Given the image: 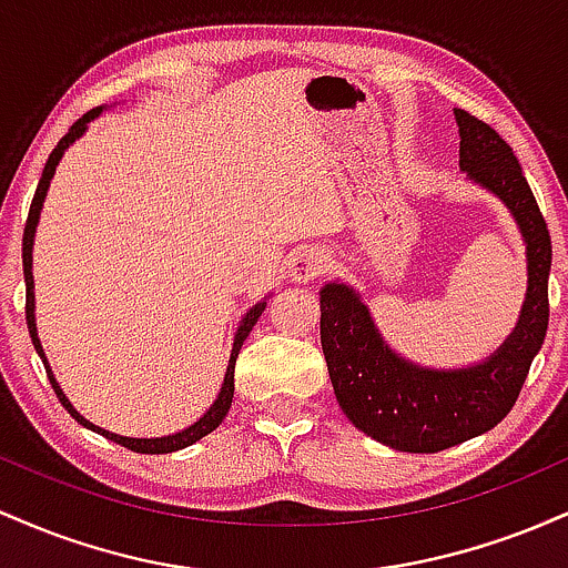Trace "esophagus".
I'll use <instances>...</instances> for the list:
<instances>
[{"mask_svg":"<svg viewBox=\"0 0 568 568\" xmlns=\"http://www.w3.org/2000/svg\"><path fill=\"white\" fill-rule=\"evenodd\" d=\"M331 270V256L323 247H302L291 256L288 272L296 283H312Z\"/></svg>","mask_w":568,"mask_h":568,"instance_id":"34e87169","label":"esophagus"}]
</instances>
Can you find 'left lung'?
I'll use <instances>...</instances> for the list:
<instances>
[{"label": "left lung", "mask_w": 568, "mask_h": 568, "mask_svg": "<svg viewBox=\"0 0 568 568\" xmlns=\"http://www.w3.org/2000/svg\"><path fill=\"white\" fill-rule=\"evenodd\" d=\"M459 168L510 211L526 245V296L510 336L480 363L433 368L384 342L361 291L321 288V344L338 406L368 438L408 454H435L497 427L518 400L547 334L550 232L520 162L494 128L454 109Z\"/></svg>", "instance_id": "1"}]
</instances>
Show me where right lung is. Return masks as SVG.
Here are the masks:
<instances>
[{"label": "right lung", "instance_id": "1", "mask_svg": "<svg viewBox=\"0 0 568 568\" xmlns=\"http://www.w3.org/2000/svg\"><path fill=\"white\" fill-rule=\"evenodd\" d=\"M106 112V106H95L93 112H88L82 116V120H77L74 125L67 135H63L61 141H58V146L53 149V154L48 158V165H44L42 171V179H39V186H37V194L34 200H31V211H29V221H26V230H23V277H26V323H29V334H31V342H34V349L37 355L42 357L44 363V371H48V379L53 384L58 400L63 403V408L69 410L71 416H74L77 422H80L82 427L93 429V433L103 435V438L120 443V446L130 448V452H139V454H171V452H179V448H186L192 446V443H197L200 438H205V435H211L213 429H216L221 422H224V416L230 414V406H232V397H234V363H237V355H240V347H243V342L247 338V334L253 331V325L258 323V317H262L264 306H266V296L262 302H256L251 306V310L245 312L243 321H240L237 331H234V342H232V352H230V366H226V374H224V384H221V393L216 395V400H213V406L205 410V414L200 416L194 425H189L184 429H179V433L173 435H162V438H128V435H116V433H109V429L93 425L90 419H84V416L71 406V400L67 395H63L61 384H58L53 368H50L48 357H44V349H42V342H39L37 336V317H34V310H37V302H34V272H31V251H34V234H37V224H39V213H42V205H44V197H48V189H50V181H53L55 175V168L58 162H61L63 154H67V149L71 146L74 141H80L84 135V130H88L90 122L95 120V116H101Z\"/></svg>", "mask_w": 568, "mask_h": 568}]
</instances>
